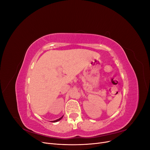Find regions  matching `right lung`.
<instances>
[{"instance_id": "1", "label": "right lung", "mask_w": 150, "mask_h": 150, "mask_svg": "<svg viewBox=\"0 0 150 150\" xmlns=\"http://www.w3.org/2000/svg\"><path fill=\"white\" fill-rule=\"evenodd\" d=\"M63 116H62V117H60V118H59V119H57V120H54V121H52L51 122H57V121H60L62 118V117H63Z\"/></svg>"}]
</instances>
